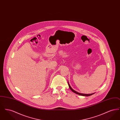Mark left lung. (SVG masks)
I'll list each match as a JSON object with an SVG mask.
<instances>
[{
	"mask_svg": "<svg viewBox=\"0 0 120 120\" xmlns=\"http://www.w3.org/2000/svg\"><path fill=\"white\" fill-rule=\"evenodd\" d=\"M68 84L69 87L70 89H71V90L73 92H74V93L76 94H79V95H81V96H90V95H93V94H94V93H93V94H82V93H78V92H77L75 91V90H73V89L71 88V86H70V85L69 84L68 81Z\"/></svg>",
	"mask_w": 120,
	"mask_h": 120,
	"instance_id": "left-lung-1",
	"label": "left lung"
}]
</instances>
